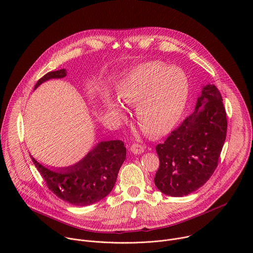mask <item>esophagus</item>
Wrapping results in <instances>:
<instances>
[{
  "label": "esophagus",
  "mask_w": 253,
  "mask_h": 253,
  "mask_svg": "<svg viewBox=\"0 0 253 253\" xmlns=\"http://www.w3.org/2000/svg\"><path fill=\"white\" fill-rule=\"evenodd\" d=\"M130 152L133 154H141L144 152V147L142 145H139V144H133L130 147Z\"/></svg>",
  "instance_id": "34e87169"
}]
</instances>
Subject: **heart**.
I'll list each match as a JSON object with an SVG mask.
<instances>
[{"label":"heart","mask_w":253,"mask_h":253,"mask_svg":"<svg viewBox=\"0 0 253 253\" xmlns=\"http://www.w3.org/2000/svg\"><path fill=\"white\" fill-rule=\"evenodd\" d=\"M120 101L136 105V119L147 134H168L182 118L190 94V82L181 69L161 62L138 65L122 77L116 87ZM108 114L123 115L120 106L106 98Z\"/></svg>","instance_id":"b5f03b06"}]
</instances>
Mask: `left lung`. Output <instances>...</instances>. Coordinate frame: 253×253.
Masks as SVG:
<instances>
[{
    "mask_svg": "<svg viewBox=\"0 0 253 253\" xmlns=\"http://www.w3.org/2000/svg\"><path fill=\"white\" fill-rule=\"evenodd\" d=\"M226 130L220 92L213 84L203 86L194 112L156 146L160 163L156 187L166 195L182 197L204 185L217 167Z\"/></svg>",
    "mask_w": 253,
    "mask_h": 253,
    "instance_id": "8db88e82",
    "label": "left lung"
}]
</instances>
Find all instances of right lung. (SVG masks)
Masks as SVG:
<instances>
[{
  "instance_id": "right-lung-1",
  "label": "right lung",
  "mask_w": 253,
  "mask_h": 253,
  "mask_svg": "<svg viewBox=\"0 0 253 253\" xmlns=\"http://www.w3.org/2000/svg\"><path fill=\"white\" fill-rule=\"evenodd\" d=\"M66 75V69L49 72L37 82L35 89L48 80L62 79ZM31 159L54 194L70 204L87 206L112 191L126 159V148L121 140L101 141L79 162L63 168L44 166L32 155Z\"/></svg>"
}]
</instances>
